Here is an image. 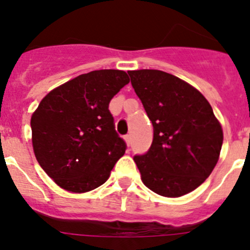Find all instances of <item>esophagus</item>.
<instances>
[{
  "label": "esophagus",
  "instance_id": "esophagus-1",
  "mask_svg": "<svg viewBox=\"0 0 250 250\" xmlns=\"http://www.w3.org/2000/svg\"><path fill=\"white\" fill-rule=\"evenodd\" d=\"M125 143H127V146H129V144H130V136H129V134L125 136Z\"/></svg>",
  "mask_w": 250,
  "mask_h": 250
}]
</instances>
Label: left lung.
I'll return each mask as SVG.
<instances>
[{"label":"left lung","instance_id":"1","mask_svg":"<svg viewBox=\"0 0 250 250\" xmlns=\"http://www.w3.org/2000/svg\"><path fill=\"white\" fill-rule=\"evenodd\" d=\"M151 121L153 143L134 162L144 185L164 197L199 188L220 159L223 130L197 88L160 70L128 71Z\"/></svg>","mask_w":250,"mask_h":250}]
</instances>
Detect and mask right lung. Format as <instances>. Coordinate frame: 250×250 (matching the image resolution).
Listing matches in <instances>:
<instances>
[{"label":"right lung","mask_w":250,"mask_h":250,"mask_svg":"<svg viewBox=\"0 0 250 250\" xmlns=\"http://www.w3.org/2000/svg\"><path fill=\"white\" fill-rule=\"evenodd\" d=\"M128 83L122 70H95L51 90L33 112L34 155L58 186L83 193L109 178L125 143L116 133L108 104Z\"/></svg>","instance_id":"1"}]
</instances>
